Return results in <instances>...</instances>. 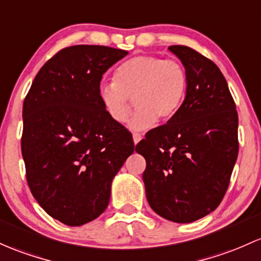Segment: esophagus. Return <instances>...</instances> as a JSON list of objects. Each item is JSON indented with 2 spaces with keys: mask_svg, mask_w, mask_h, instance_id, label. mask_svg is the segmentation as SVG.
<instances>
[{
  "mask_svg": "<svg viewBox=\"0 0 261 261\" xmlns=\"http://www.w3.org/2000/svg\"><path fill=\"white\" fill-rule=\"evenodd\" d=\"M133 139H134V144L137 145V144H139L140 141H141V139H142L141 134H134V135H133Z\"/></svg>",
  "mask_w": 261,
  "mask_h": 261,
  "instance_id": "34e87169",
  "label": "esophagus"
}]
</instances>
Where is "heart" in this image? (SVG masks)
<instances>
[{
  "instance_id": "heart-1",
  "label": "heart",
  "mask_w": 261,
  "mask_h": 261,
  "mask_svg": "<svg viewBox=\"0 0 261 261\" xmlns=\"http://www.w3.org/2000/svg\"><path fill=\"white\" fill-rule=\"evenodd\" d=\"M187 89V71L179 61L137 56L117 67L115 82L100 84L99 98L116 124L126 121L135 99L137 110L128 126L144 131L152 127L157 119L172 120L181 110Z\"/></svg>"
}]
</instances>
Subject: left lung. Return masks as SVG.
I'll return each mask as SVG.
<instances>
[{"instance_id":"1","label":"left lung","mask_w":261,"mask_h":261,"mask_svg":"<svg viewBox=\"0 0 261 261\" xmlns=\"http://www.w3.org/2000/svg\"><path fill=\"white\" fill-rule=\"evenodd\" d=\"M188 75L181 110L136 145L150 207L162 218L191 223L213 212L236 165L238 113L227 80L211 59L186 45H171Z\"/></svg>"}]
</instances>
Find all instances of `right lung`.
Instances as JSON below:
<instances>
[{
    "mask_svg": "<svg viewBox=\"0 0 261 261\" xmlns=\"http://www.w3.org/2000/svg\"><path fill=\"white\" fill-rule=\"evenodd\" d=\"M126 54L104 45L64 48L41 68L24 99L28 186L43 210L70 227L107 210L111 182L135 150L99 98L102 74Z\"/></svg>",
    "mask_w": 261,
    "mask_h": 261,
    "instance_id": "add662e5",
    "label": "right lung"
}]
</instances>
